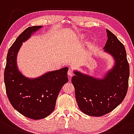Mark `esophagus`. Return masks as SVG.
I'll return each instance as SVG.
<instances>
[{
	"mask_svg": "<svg viewBox=\"0 0 134 134\" xmlns=\"http://www.w3.org/2000/svg\"><path fill=\"white\" fill-rule=\"evenodd\" d=\"M68 76H70V79L71 77L72 76H73V70H72L71 69H69L68 71Z\"/></svg>",
	"mask_w": 134,
	"mask_h": 134,
	"instance_id": "obj_1",
	"label": "esophagus"
}]
</instances>
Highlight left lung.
<instances>
[{"label": "left lung", "instance_id": "1", "mask_svg": "<svg viewBox=\"0 0 134 134\" xmlns=\"http://www.w3.org/2000/svg\"><path fill=\"white\" fill-rule=\"evenodd\" d=\"M108 40L103 52L112 57L114 64L102 78L75 70L71 83L79 107L88 116H101L115 109L127 92L130 71L125 48L106 30Z\"/></svg>", "mask_w": 134, "mask_h": 134}]
</instances>
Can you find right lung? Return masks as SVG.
I'll return each mask as SVG.
<instances>
[{
  "label": "right lung",
  "mask_w": 134,
  "mask_h": 134,
  "mask_svg": "<svg viewBox=\"0 0 134 134\" xmlns=\"http://www.w3.org/2000/svg\"><path fill=\"white\" fill-rule=\"evenodd\" d=\"M42 27H28L19 35L8 51L4 70L5 89L10 104L19 113L33 120L42 119L51 114L61 88L68 81V67L30 78L18 66L17 55L23 42Z\"/></svg>",
  "instance_id": "1"
}]
</instances>
